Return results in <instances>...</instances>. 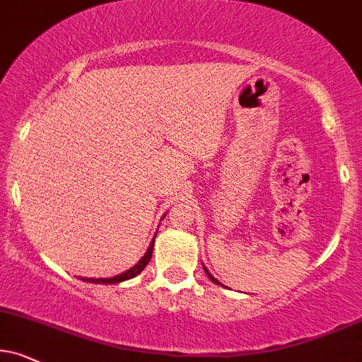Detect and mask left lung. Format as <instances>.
<instances>
[{"label":"left lung","mask_w":362,"mask_h":362,"mask_svg":"<svg viewBox=\"0 0 362 362\" xmlns=\"http://www.w3.org/2000/svg\"><path fill=\"white\" fill-rule=\"evenodd\" d=\"M204 272H206V275H208V279H209V280H211V282H215V284H218V285H221V284H220V282H218V280H216V279H215V276H213V275H211V274H209V272H208V270H206V269H204Z\"/></svg>","instance_id":"left-lung-1"}]
</instances>
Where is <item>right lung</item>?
Returning <instances> with one entry per match:
<instances>
[{
    "label": "right lung",
    "mask_w": 362,
    "mask_h": 362,
    "mask_svg": "<svg viewBox=\"0 0 362 362\" xmlns=\"http://www.w3.org/2000/svg\"><path fill=\"white\" fill-rule=\"evenodd\" d=\"M153 248H154V242L149 245V250H147V253L142 257V260L137 263V265H134L131 270L124 272V274L112 276V279H80V280H86V282H90V284H117V282H124V280L134 279V276L139 275L141 272L146 269V265L149 263L151 257H153Z\"/></svg>",
    "instance_id": "obj_1"
}]
</instances>
